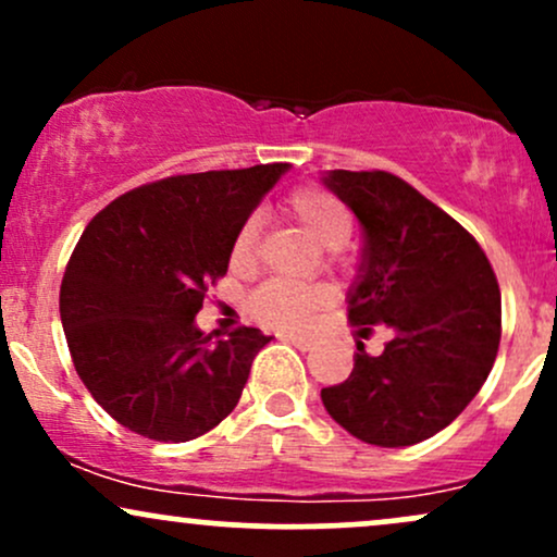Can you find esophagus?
Here are the masks:
<instances>
[{"instance_id": "34e87169", "label": "esophagus", "mask_w": 557, "mask_h": 557, "mask_svg": "<svg viewBox=\"0 0 557 557\" xmlns=\"http://www.w3.org/2000/svg\"><path fill=\"white\" fill-rule=\"evenodd\" d=\"M283 341H285V343H290V345H296L298 350H311V348H314V341H311V337H300V335H283Z\"/></svg>"}]
</instances>
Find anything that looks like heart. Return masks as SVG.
<instances>
[{"mask_svg": "<svg viewBox=\"0 0 557 557\" xmlns=\"http://www.w3.org/2000/svg\"><path fill=\"white\" fill-rule=\"evenodd\" d=\"M283 212L322 248H341L354 233V214L337 196L322 188H296L285 196ZM259 243V222L246 220L235 235L230 248V264L233 270L246 272L253 267ZM330 300L327 285H293L283 280L264 283L251 296L253 317L270 327H300L311 311Z\"/></svg>", "mask_w": 557, "mask_h": 557, "instance_id": "heart-1", "label": "heart"}]
</instances>
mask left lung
I'll use <instances>...</instances> for the list:
<instances>
[{
    "label": "left lung",
    "mask_w": 557,
    "mask_h": 557,
    "mask_svg": "<svg viewBox=\"0 0 557 557\" xmlns=\"http://www.w3.org/2000/svg\"><path fill=\"white\" fill-rule=\"evenodd\" d=\"M322 183L363 230L348 290L350 324H385L380 356L356 343L354 372L322 389L345 432L406 447L445 430L474 400L500 345V287L466 230L389 172L330 170Z\"/></svg>",
    "instance_id": "left-lung-1"
}]
</instances>
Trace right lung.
<instances>
[{
	"label": "right lung",
	"instance_id": "1",
	"mask_svg": "<svg viewBox=\"0 0 557 557\" xmlns=\"http://www.w3.org/2000/svg\"><path fill=\"white\" fill-rule=\"evenodd\" d=\"M290 164L212 170L140 185L83 230L60 287L75 372L114 421L157 443H188L238 406L272 337L196 327L225 277L243 222Z\"/></svg>",
	"mask_w": 557,
	"mask_h": 557
}]
</instances>
